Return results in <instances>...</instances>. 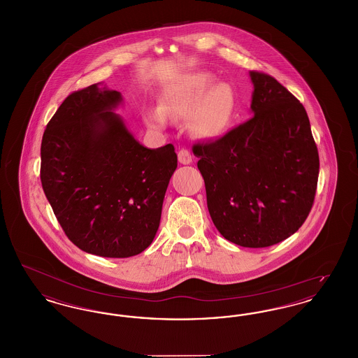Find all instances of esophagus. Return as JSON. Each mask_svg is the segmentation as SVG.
<instances>
[{
    "mask_svg": "<svg viewBox=\"0 0 358 358\" xmlns=\"http://www.w3.org/2000/svg\"><path fill=\"white\" fill-rule=\"evenodd\" d=\"M178 161L182 165H189L193 161V155L187 149H180L178 150Z\"/></svg>",
    "mask_w": 358,
    "mask_h": 358,
    "instance_id": "34e87169",
    "label": "esophagus"
}]
</instances>
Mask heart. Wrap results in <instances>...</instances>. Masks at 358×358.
Listing matches in <instances>:
<instances>
[{"instance_id":"heart-1","label":"heart","mask_w":358,"mask_h":358,"mask_svg":"<svg viewBox=\"0 0 358 358\" xmlns=\"http://www.w3.org/2000/svg\"><path fill=\"white\" fill-rule=\"evenodd\" d=\"M210 73H193L173 85L159 103V110L149 111L148 122L154 127H162L166 118H190L192 130L200 136H217L229 124L235 98L231 87L224 83L210 87L213 83Z\"/></svg>"}]
</instances>
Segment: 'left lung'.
Here are the masks:
<instances>
[{"label": "left lung", "mask_w": 358, "mask_h": 358, "mask_svg": "<svg viewBox=\"0 0 358 358\" xmlns=\"http://www.w3.org/2000/svg\"><path fill=\"white\" fill-rule=\"evenodd\" d=\"M254 117L193 145L206 204L224 238L263 248L295 234L314 204L320 155L303 104L275 78L251 71Z\"/></svg>", "instance_id": "left-lung-1"}]
</instances>
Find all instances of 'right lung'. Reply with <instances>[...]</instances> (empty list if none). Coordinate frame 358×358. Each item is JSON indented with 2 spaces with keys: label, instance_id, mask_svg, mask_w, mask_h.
<instances>
[{
  "label": "right lung",
  "instance_id": "add662e5",
  "mask_svg": "<svg viewBox=\"0 0 358 358\" xmlns=\"http://www.w3.org/2000/svg\"><path fill=\"white\" fill-rule=\"evenodd\" d=\"M120 99L98 85L69 94L44 131L40 178L76 247L123 259L152 244L177 154L171 143L142 146L110 111Z\"/></svg>",
  "mask_w": 358,
  "mask_h": 358
}]
</instances>
